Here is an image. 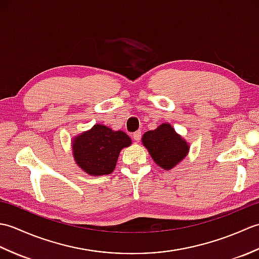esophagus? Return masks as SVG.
I'll return each mask as SVG.
<instances>
[{"label": "esophagus", "instance_id": "1", "mask_svg": "<svg viewBox=\"0 0 259 259\" xmlns=\"http://www.w3.org/2000/svg\"><path fill=\"white\" fill-rule=\"evenodd\" d=\"M133 138H134L137 142H139L140 139H141V131H136V133L133 135Z\"/></svg>", "mask_w": 259, "mask_h": 259}]
</instances>
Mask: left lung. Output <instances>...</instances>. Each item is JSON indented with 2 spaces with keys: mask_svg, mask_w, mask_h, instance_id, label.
I'll list each match as a JSON object with an SVG mask.
<instances>
[{
  "mask_svg": "<svg viewBox=\"0 0 259 259\" xmlns=\"http://www.w3.org/2000/svg\"><path fill=\"white\" fill-rule=\"evenodd\" d=\"M142 144L149 151L153 161L164 170L177 166L189 151L186 140L169 123H162L155 130L147 131L142 136Z\"/></svg>",
  "mask_w": 259,
  "mask_h": 259,
  "instance_id": "left-lung-1",
  "label": "left lung"
}]
</instances>
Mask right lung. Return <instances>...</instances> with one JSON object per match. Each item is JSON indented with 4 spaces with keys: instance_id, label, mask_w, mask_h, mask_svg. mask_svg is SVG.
Listing matches in <instances>:
<instances>
[{
    "instance_id": "right-lung-1",
    "label": "right lung",
    "mask_w": 259,
    "mask_h": 259,
    "mask_svg": "<svg viewBox=\"0 0 259 259\" xmlns=\"http://www.w3.org/2000/svg\"><path fill=\"white\" fill-rule=\"evenodd\" d=\"M130 145L131 139L123 131L95 124L89 131L73 138L72 153L76 164L84 172L102 176L113 171L120 151Z\"/></svg>"
}]
</instances>
